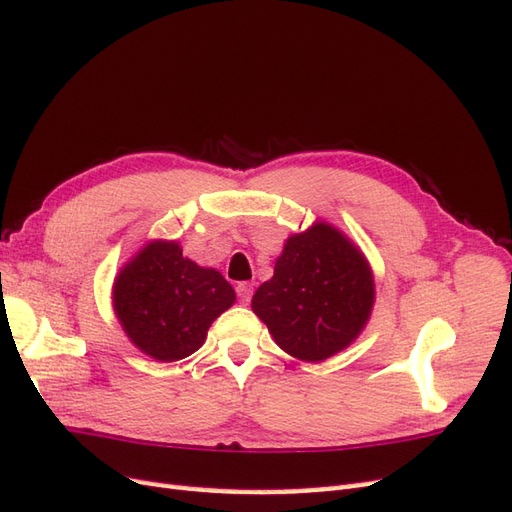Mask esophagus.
Segmentation results:
<instances>
[{
    "mask_svg": "<svg viewBox=\"0 0 512 512\" xmlns=\"http://www.w3.org/2000/svg\"><path fill=\"white\" fill-rule=\"evenodd\" d=\"M252 294H254V286H252V284L241 282V284L237 286V297H239V301H241L243 305H247V303L252 301Z\"/></svg>",
    "mask_w": 512,
    "mask_h": 512,
    "instance_id": "esophagus-1",
    "label": "esophagus"
}]
</instances>
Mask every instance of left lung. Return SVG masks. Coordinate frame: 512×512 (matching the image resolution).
<instances>
[{
  "mask_svg": "<svg viewBox=\"0 0 512 512\" xmlns=\"http://www.w3.org/2000/svg\"><path fill=\"white\" fill-rule=\"evenodd\" d=\"M374 305V277L365 256L329 224L286 241L269 282L254 299V314L282 350L318 363L361 333Z\"/></svg>",
  "mask_w": 512,
  "mask_h": 512,
  "instance_id": "obj_1",
  "label": "left lung"
}]
</instances>
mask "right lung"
Listing matches in <instances>:
<instances>
[{"instance_id": "add662e5", "label": "right lung", "mask_w": 512, "mask_h": 512, "mask_svg": "<svg viewBox=\"0 0 512 512\" xmlns=\"http://www.w3.org/2000/svg\"><path fill=\"white\" fill-rule=\"evenodd\" d=\"M235 303L215 269L183 258L173 241H153L121 269L115 314L132 344L156 361H179L203 346L211 322Z\"/></svg>"}]
</instances>
